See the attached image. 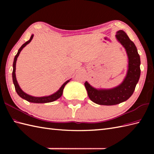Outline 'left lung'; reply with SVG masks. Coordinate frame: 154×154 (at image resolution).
<instances>
[{
    "label": "left lung",
    "instance_id": "left-lung-1",
    "mask_svg": "<svg viewBox=\"0 0 154 154\" xmlns=\"http://www.w3.org/2000/svg\"><path fill=\"white\" fill-rule=\"evenodd\" d=\"M116 38L125 48L128 57V69L122 83L109 89H97L87 81L85 83L89 99L100 105H115L126 101L132 96L140 79V57L135 44L123 30L118 31Z\"/></svg>",
    "mask_w": 154,
    "mask_h": 154
}]
</instances>
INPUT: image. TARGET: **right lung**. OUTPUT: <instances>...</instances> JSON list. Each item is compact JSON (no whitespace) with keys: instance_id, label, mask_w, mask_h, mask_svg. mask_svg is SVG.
I'll return each mask as SVG.
<instances>
[{"instance_id":"add662e5","label":"right lung","mask_w":154,"mask_h":154,"mask_svg":"<svg viewBox=\"0 0 154 154\" xmlns=\"http://www.w3.org/2000/svg\"><path fill=\"white\" fill-rule=\"evenodd\" d=\"M34 37V35L32 34L30 37V39L28 41H27L26 42L23 44L22 46L20 47V48L19 49L18 51V53L15 55L14 57V62H13V71H12V80H13V83L15 87V90L16 91V93L18 94V95L21 98H22L23 99H25L26 100L28 101V102L30 103H51L53 102V101L56 100L57 99H58L59 98H60L63 94V89L67 83L69 82V80L67 81L66 82H65L62 86L60 87V89H59L56 93H55L54 94H51L50 96H46V97H33L31 95H29V94H26V93H24L23 91L20 87L19 85L17 82V80H16V60H17V58L18 57V55L20 53V51H22V50L24 48L26 45L27 44H28L30 42L32 41V38Z\"/></svg>"}]
</instances>
